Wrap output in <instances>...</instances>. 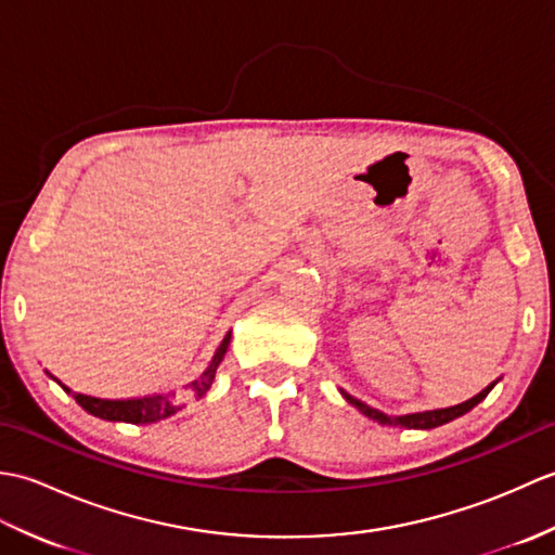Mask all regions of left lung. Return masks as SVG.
<instances>
[{"label": "left lung", "mask_w": 555, "mask_h": 555, "mask_svg": "<svg viewBox=\"0 0 555 555\" xmlns=\"http://www.w3.org/2000/svg\"><path fill=\"white\" fill-rule=\"evenodd\" d=\"M499 382H501V379L491 382V384L485 388V391H479L477 396H473L469 400H465V403H457V405H451V408H439V410L410 412V415H386V412L376 410V408H372V405H367V403H362V400H358V398H352L350 393H346V391H344V388H340V396H344L352 408H358L364 417H370V420L379 422V424H388V427L434 429V427H441V424L451 422V420H455V417H460V415H465V412H469V410H473L475 405H479L481 400H485V398L489 396L491 388L496 386Z\"/></svg>", "instance_id": "8db88e82"}]
</instances>
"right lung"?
Here are the masks:
<instances>
[{"label":"right lung","mask_w":555,"mask_h":555,"mask_svg":"<svg viewBox=\"0 0 555 555\" xmlns=\"http://www.w3.org/2000/svg\"><path fill=\"white\" fill-rule=\"evenodd\" d=\"M229 344H231V332L223 336V340L215 352V358H211V362L207 364V370L199 374L195 382L188 384V391H191L195 398H203L209 391L211 382H215L219 362L223 360V356H227ZM62 388L66 393L74 396L76 403L82 410H88L90 415L102 417V420H112V422L152 424V422L167 420L181 410V396H176V393H155V396H143V398H128V400H107V398H95V396H86V393H74L64 384H62Z\"/></svg>","instance_id":"right-lung-1"}]
</instances>
